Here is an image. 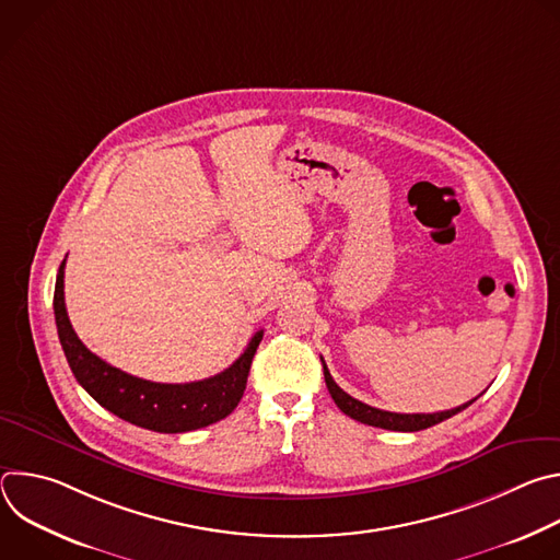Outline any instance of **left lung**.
<instances>
[{
	"label": "left lung",
	"instance_id": "obj_1",
	"mask_svg": "<svg viewBox=\"0 0 560 560\" xmlns=\"http://www.w3.org/2000/svg\"><path fill=\"white\" fill-rule=\"evenodd\" d=\"M322 361H324V359H322ZM324 376H326V385H328V389H330V396L335 398L337 408H339L343 415H348L350 419L361 421V423H365V425L383 428V430H394V432H419V430L432 428V425H436V423H441V421H445V419H450V417L463 412L467 406H471V404L476 401V398H478V396H476V398H471V401H467V404H463V406H458V408L445 410V412H434V415H398V412H385V410H378V408H372V406H368V404L357 401V398H352L348 392H343V389L335 383V378H332V374H330L326 361H324Z\"/></svg>",
	"mask_w": 560,
	"mask_h": 560
}]
</instances>
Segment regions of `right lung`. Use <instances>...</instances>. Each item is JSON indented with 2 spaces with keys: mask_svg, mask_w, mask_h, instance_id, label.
<instances>
[{
  "mask_svg": "<svg viewBox=\"0 0 560 560\" xmlns=\"http://www.w3.org/2000/svg\"><path fill=\"white\" fill-rule=\"evenodd\" d=\"M63 266H59L55 283V324L66 361L95 401L119 419L164 434L192 432L225 419L242 401L253 357L264 339L259 330L244 354L223 372L192 383H154L102 361L74 335L63 303Z\"/></svg>",
  "mask_w": 560,
  "mask_h": 560,
  "instance_id": "add662e5",
  "label": "right lung"
}]
</instances>
